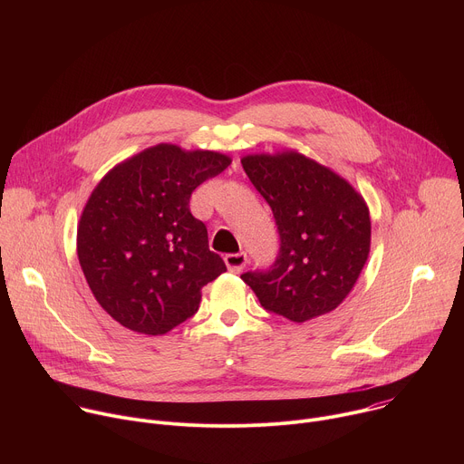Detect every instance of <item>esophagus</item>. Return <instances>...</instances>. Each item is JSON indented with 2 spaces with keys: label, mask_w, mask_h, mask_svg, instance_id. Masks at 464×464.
Listing matches in <instances>:
<instances>
[{
  "label": "esophagus",
  "mask_w": 464,
  "mask_h": 464,
  "mask_svg": "<svg viewBox=\"0 0 464 464\" xmlns=\"http://www.w3.org/2000/svg\"><path fill=\"white\" fill-rule=\"evenodd\" d=\"M224 260H226V266H227V270L231 272V274H238V272H242V268L246 266V262H247V255L246 253H227L226 256H224Z\"/></svg>",
  "instance_id": "34e87169"
}]
</instances>
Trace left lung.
Listing matches in <instances>:
<instances>
[{"label":"left lung","instance_id":"8db88e82","mask_svg":"<svg viewBox=\"0 0 464 464\" xmlns=\"http://www.w3.org/2000/svg\"><path fill=\"white\" fill-rule=\"evenodd\" d=\"M272 208L279 253L268 270L240 279L268 312L303 323L334 310L353 290L371 247L363 198L330 169L297 154L242 160Z\"/></svg>","mask_w":464,"mask_h":464}]
</instances>
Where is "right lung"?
Returning a JSON list of instances; mask_svg holds the SVG:
<instances>
[{
	"label": "right lung",
	"mask_w": 464,
	"mask_h": 464,
	"mask_svg": "<svg viewBox=\"0 0 464 464\" xmlns=\"http://www.w3.org/2000/svg\"><path fill=\"white\" fill-rule=\"evenodd\" d=\"M231 160L158 145L110 170L92 192L77 231L84 277L122 326L160 336L192 317L200 290L227 268L192 217V190Z\"/></svg>",
	"instance_id": "1"
}]
</instances>
